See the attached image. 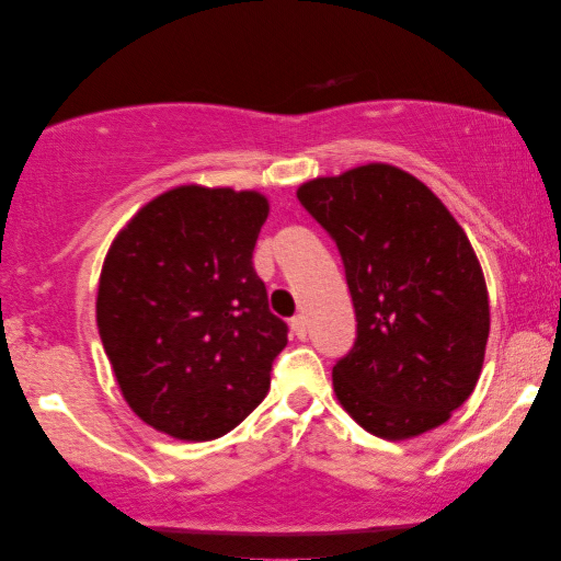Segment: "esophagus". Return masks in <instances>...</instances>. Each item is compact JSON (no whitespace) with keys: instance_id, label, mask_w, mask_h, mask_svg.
<instances>
[{"instance_id":"1","label":"esophagus","mask_w":561,"mask_h":561,"mask_svg":"<svg viewBox=\"0 0 561 561\" xmlns=\"http://www.w3.org/2000/svg\"><path fill=\"white\" fill-rule=\"evenodd\" d=\"M290 329H294V334L298 336V340H306V319L304 317L290 319Z\"/></svg>"}]
</instances>
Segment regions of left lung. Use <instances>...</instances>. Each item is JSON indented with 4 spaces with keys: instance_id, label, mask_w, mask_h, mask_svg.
Listing matches in <instances>:
<instances>
[{
    "instance_id": "1",
    "label": "left lung",
    "mask_w": 561,
    "mask_h": 561,
    "mask_svg": "<svg viewBox=\"0 0 561 561\" xmlns=\"http://www.w3.org/2000/svg\"><path fill=\"white\" fill-rule=\"evenodd\" d=\"M340 250L357 336L336 359L334 393L365 432L409 439L459 409L480 378L490 332L480 263L439 198L386 163L298 188Z\"/></svg>"
}]
</instances>
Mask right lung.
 I'll use <instances>...</instances> for the list:
<instances>
[{"instance_id": "right-lung-1", "label": "right lung", "mask_w": 561, "mask_h": 561, "mask_svg": "<svg viewBox=\"0 0 561 561\" xmlns=\"http://www.w3.org/2000/svg\"><path fill=\"white\" fill-rule=\"evenodd\" d=\"M265 196L179 186L106 252L96 324L137 416L183 442L219 439L271 388L288 324L252 265Z\"/></svg>"}]
</instances>
